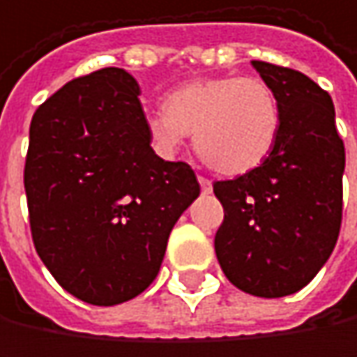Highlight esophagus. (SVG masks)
Wrapping results in <instances>:
<instances>
[{"instance_id":"1","label":"esophagus","mask_w":357,"mask_h":357,"mask_svg":"<svg viewBox=\"0 0 357 357\" xmlns=\"http://www.w3.org/2000/svg\"><path fill=\"white\" fill-rule=\"evenodd\" d=\"M197 181H199V185H202V191H204V193H210V191H212V181H210V178H206V176H197Z\"/></svg>"}]
</instances>
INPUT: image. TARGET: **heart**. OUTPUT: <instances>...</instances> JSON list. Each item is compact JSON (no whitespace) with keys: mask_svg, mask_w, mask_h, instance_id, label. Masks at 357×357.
I'll list each match as a JSON object with an SVG mask.
<instances>
[{"mask_svg":"<svg viewBox=\"0 0 357 357\" xmlns=\"http://www.w3.org/2000/svg\"><path fill=\"white\" fill-rule=\"evenodd\" d=\"M155 149L176 153L195 132L202 160L222 174H245L272 151L280 132V105L274 89L260 77L193 79L164 99L147 116Z\"/></svg>","mask_w":357,"mask_h":357,"instance_id":"obj_1","label":"heart"}]
</instances>
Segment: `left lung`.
Instances as JSON below:
<instances>
[{"label": "left lung", "mask_w": 357, "mask_h": 357, "mask_svg": "<svg viewBox=\"0 0 357 357\" xmlns=\"http://www.w3.org/2000/svg\"><path fill=\"white\" fill-rule=\"evenodd\" d=\"M252 64L278 97L280 132L258 168L214 183L225 208L214 250L237 289L284 297L305 287L335 250L345 147L326 91L297 70Z\"/></svg>", "instance_id": "8db88e82"}]
</instances>
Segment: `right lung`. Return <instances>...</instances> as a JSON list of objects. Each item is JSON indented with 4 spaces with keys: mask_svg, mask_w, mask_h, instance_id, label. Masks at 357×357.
Instances as JSON below:
<instances>
[{
    "mask_svg": "<svg viewBox=\"0 0 357 357\" xmlns=\"http://www.w3.org/2000/svg\"><path fill=\"white\" fill-rule=\"evenodd\" d=\"M24 191L35 250L54 278L81 301L116 305L153 282L199 183L189 164L151 149L137 81L101 68L37 107Z\"/></svg>",
    "mask_w": 357,
    "mask_h": 357,
    "instance_id": "right-lung-1",
    "label": "right lung"
}]
</instances>
